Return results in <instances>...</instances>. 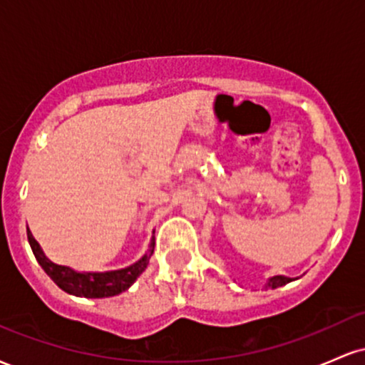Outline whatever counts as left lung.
<instances>
[{
	"label": "left lung",
	"mask_w": 365,
	"mask_h": 365,
	"mask_svg": "<svg viewBox=\"0 0 365 365\" xmlns=\"http://www.w3.org/2000/svg\"><path fill=\"white\" fill-rule=\"evenodd\" d=\"M290 282H292V278H287V276H274V278H271L269 282H267V287L278 288V287H283V284H287Z\"/></svg>",
	"instance_id": "1"
}]
</instances>
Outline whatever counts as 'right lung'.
Listing matches in <instances>:
<instances>
[{"instance_id":"1","label":"right lung","mask_w":365,"mask_h":365,"mask_svg":"<svg viewBox=\"0 0 365 365\" xmlns=\"http://www.w3.org/2000/svg\"><path fill=\"white\" fill-rule=\"evenodd\" d=\"M27 238H29V244L32 247V252L36 255L37 262L41 264V267L46 271V274H48L49 278H51L53 282L61 288V290H65L66 293H72V295H77V297H87V299H104V297L118 295V293L127 290L130 284L135 282V279L142 274V271L148 267L150 255L154 252V238H153V240H150L149 252L145 254L140 261L132 264V266L125 267V269L108 271V273H75V271L70 269V267L58 266V264H53L51 261H48L29 228H27Z\"/></svg>"}]
</instances>
